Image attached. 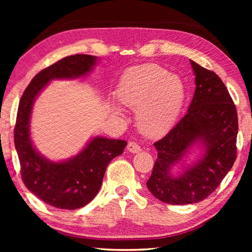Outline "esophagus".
Segmentation results:
<instances>
[{
    "instance_id": "obj_1",
    "label": "esophagus",
    "mask_w": 252,
    "mask_h": 252,
    "mask_svg": "<svg viewBox=\"0 0 252 252\" xmlns=\"http://www.w3.org/2000/svg\"><path fill=\"white\" fill-rule=\"evenodd\" d=\"M126 148H127V151L132 154H136L138 152H141V146L138 145L136 142H130L129 144H127Z\"/></svg>"
}]
</instances>
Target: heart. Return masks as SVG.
I'll return each instance as SVG.
<instances>
[{
	"mask_svg": "<svg viewBox=\"0 0 252 252\" xmlns=\"http://www.w3.org/2000/svg\"><path fill=\"white\" fill-rule=\"evenodd\" d=\"M117 99L136 109L138 129L148 136H160L178 120L185 98V87L176 74L155 63L136 66L123 74ZM117 115L122 110L116 107Z\"/></svg>",
	"mask_w": 252,
	"mask_h": 252,
	"instance_id": "b5f03b06",
	"label": "heart"
}]
</instances>
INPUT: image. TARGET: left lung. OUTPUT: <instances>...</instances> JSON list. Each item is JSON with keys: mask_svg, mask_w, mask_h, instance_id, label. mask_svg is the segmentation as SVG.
Segmentation results:
<instances>
[{"mask_svg": "<svg viewBox=\"0 0 252 252\" xmlns=\"http://www.w3.org/2000/svg\"><path fill=\"white\" fill-rule=\"evenodd\" d=\"M195 93L186 115L161 140L154 144L158 157L147 189L170 205L199 202L216 190L236 159L237 111L222 80L213 71L190 61ZM198 146L203 154L196 162L173 174Z\"/></svg>", "mask_w": 252, "mask_h": 252, "instance_id": "obj_1", "label": "left lung"}]
</instances>
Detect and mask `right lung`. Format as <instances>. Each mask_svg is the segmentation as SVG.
<instances>
[{"instance_id":"obj_1","label":"right lung","mask_w":252,"mask_h":252,"mask_svg":"<svg viewBox=\"0 0 252 252\" xmlns=\"http://www.w3.org/2000/svg\"><path fill=\"white\" fill-rule=\"evenodd\" d=\"M97 57L71 55L40 71L21 96L14 130L21 179L27 189L52 207L74 210L92 201L101 186L107 165L123 153L126 142L103 136L91 138L81 152L63 161H52L36 151L30 136L33 104L47 83L78 79L92 71Z\"/></svg>"}]
</instances>
